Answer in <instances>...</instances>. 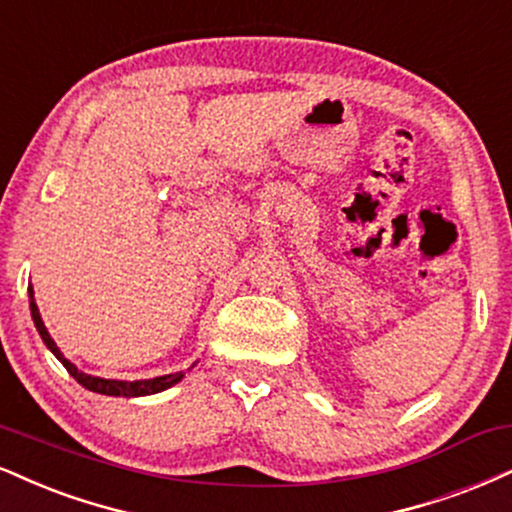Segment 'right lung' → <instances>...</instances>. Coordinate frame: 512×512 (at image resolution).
Wrapping results in <instances>:
<instances>
[{
  "mask_svg": "<svg viewBox=\"0 0 512 512\" xmlns=\"http://www.w3.org/2000/svg\"><path fill=\"white\" fill-rule=\"evenodd\" d=\"M28 295H30V315H33V322H35V329H38V334L42 341H45V346L52 350L54 357L61 362V365L66 367V372L71 374L73 379L78 381L80 386H85L88 391H95V393H104V396H123V398H135V396H150V393H159V391H166L171 389V386L178 384L183 377H186V372H176V374H164V377H155V379H140V381H119V379H102V377H92V374H85L80 372V369L73 365V362L66 360L64 355H61V350L57 348V343L52 341V336H49L45 322H42L40 317V310L38 305H35V298H33V288H28Z\"/></svg>",
  "mask_w": 512,
  "mask_h": 512,
  "instance_id": "obj_1",
  "label": "right lung"
}]
</instances>
